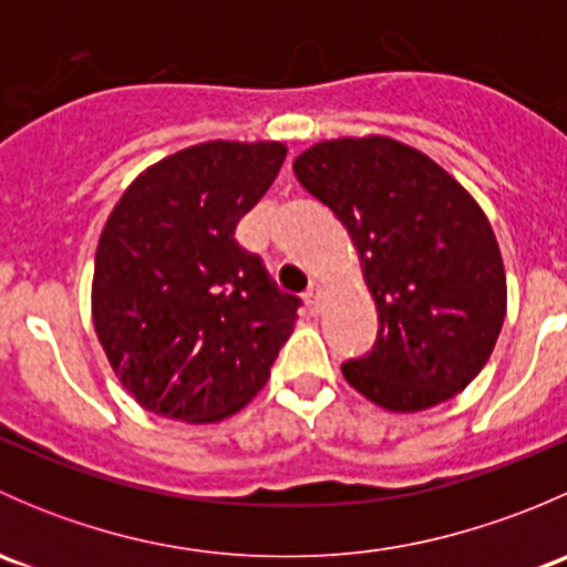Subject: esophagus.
Here are the masks:
<instances>
[{
    "instance_id": "34e87169",
    "label": "esophagus",
    "mask_w": 567,
    "mask_h": 567,
    "mask_svg": "<svg viewBox=\"0 0 567 567\" xmlns=\"http://www.w3.org/2000/svg\"><path fill=\"white\" fill-rule=\"evenodd\" d=\"M320 299H323V288H320V285L316 282L310 290H307V296H305V301H307V307H310V312H318L320 310Z\"/></svg>"
}]
</instances>
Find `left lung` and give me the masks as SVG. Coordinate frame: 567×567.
I'll list each match as a JSON object with an SVG mask.
<instances>
[{
	"mask_svg": "<svg viewBox=\"0 0 567 567\" xmlns=\"http://www.w3.org/2000/svg\"><path fill=\"white\" fill-rule=\"evenodd\" d=\"M340 219L379 310L373 351L342 364L386 411H425L485 368L507 310L499 244L447 169L390 136L318 142L293 162Z\"/></svg>",
	"mask_w": 567,
	"mask_h": 567,
	"instance_id": "left-lung-1",
	"label": "left lung"
}]
</instances>
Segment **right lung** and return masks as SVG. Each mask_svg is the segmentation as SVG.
Here are the masks:
<instances>
[{"label": "right lung", "instance_id": "right-lung-1", "mask_svg": "<svg viewBox=\"0 0 567 567\" xmlns=\"http://www.w3.org/2000/svg\"><path fill=\"white\" fill-rule=\"evenodd\" d=\"M282 142H203L147 167L95 251L93 323L142 409L219 422L271 375L301 301L279 293L236 225L268 192Z\"/></svg>", "mask_w": 567, "mask_h": 567}]
</instances>
